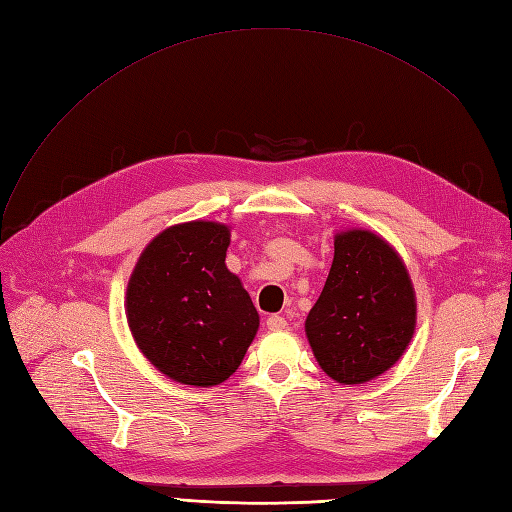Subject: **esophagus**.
I'll use <instances>...</instances> for the list:
<instances>
[{"label": "esophagus", "mask_w": 512, "mask_h": 512, "mask_svg": "<svg viewBox=\"0 0 512 512\" xmlns=\"http://www.w3.org/2000/svg\"><path fill=\"white\" fill-rule=\"evenodd\" d=\"M267 327H269V331H284V329L288 327V322H286L284 316L271 314V316L267 318Z\"/></svg>", "instance_id": "1"}]
</instances>
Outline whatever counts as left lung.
I'll use <instances>...</instances> for the list:
<instances>
[{"mask_svg": "<svg viewBox=\"0 0 512 512\" xmlns=\"http://www.w3.org/2000/svg\"><path fill=\"white\" fill-rule=\"evenodd\" d=\"M416 327V297L404 260L369 230L335 235V256L305 335L324 374L359 386L391 369Z\"/></svg>", "mask_w": 512, "mask_h": 512, "instance_id": "1", "label": "left lung"}]
</instances>
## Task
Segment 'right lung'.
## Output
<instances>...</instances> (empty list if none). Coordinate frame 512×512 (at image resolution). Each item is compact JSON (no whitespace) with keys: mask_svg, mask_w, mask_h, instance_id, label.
I'll list each match as a JSON object with an SVG mask.
<instances>
[{"mask_svg":"<svg viewBox=\"0 0 512 512\" xmlns=\"http://www.w3.org/2000/svg\"><path fill=\"white\" fill-rule=\"evenodd\" d=\"M230 228L185 222L162 230L138 258L126 292L136 346L170 380L215 386L241 365L258 312L226 269Z\"/></svg>","mask_w":512,"mask_h":512,"instance_id":"add662e5","label":"right lung"}]
</instances>
